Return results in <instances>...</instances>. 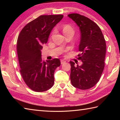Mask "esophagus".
Returning a JSON list of instances; mask_svg holds the SVG:
<instances>
[{"label":"esophagus","mask_w":120,"mask_h":120,"mask_svg":"<svg viewBox=\"0 0 120 120\" xmlns=\"http://www.w3.org/2000/svg\"><path fill=\"white\" fill-rule=\"evenodd\" d=\"M60 61H61V64H64V63H65L66 62L64 60H63V59H61Z\"/></svg>","instance_id":"esophagus-1"}]
</instances>
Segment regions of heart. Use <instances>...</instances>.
<instances>
[{"mask_svg": "<svg viewBox=\"0 0 120 120\" xmlns=\"http://www.w3.org/2000/svg\"><path fill=\"white\" fill-rule=\"evenodd\" d=\"M63 34H65V33H67V32H74V30L72 28V27L70 26V25H65L63 28Z\"/></svg>", "mask_w": 120, "mask_h": 120, "instance_id": "heart-1", "label": "heart"}]
</instances>
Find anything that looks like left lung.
I'll use <instances>...</instances> for the list:
<instances>
[{
    "mask_svg": "<svg viewBox=\"0 0 120 120\" xmlns=\"http://www.w3.org/2000/svg\"><path fill=\"white\" fill-rule=\"evenodd\" d=\"M79 28L80 41L78 55L81 65L70 61L72 85L81 90L91 88L98 82L105 67L106 44L100 28L89 18L77 13L68 14Z\"/></svg>",
    "mask_w": 120,
    "mask_h": 120,
    "instance_id": "1",
    "label": "left lung"
}]
</instances>
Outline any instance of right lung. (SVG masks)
I'll return each mask as SVG.
<instances>
[{
    "instance_id": "right-lung-1",
    "label": "right lung",
    "mask_w": 120,
    "mask_h": 120,
    "mask_svg": "<svg viewBox=\"0 0 120 120\" xmlns=\"http://www.w3.org/2000/svg\"><path fill=\"white\" fill-rule=\"evenodd\" d=\"M63 15H41L21 30L17 41L20 73L27 86L35 92H44L54 83V72L61 64L59 59L43 60L41 49L53 28Z\"/></svg>"
}]
</instances>
